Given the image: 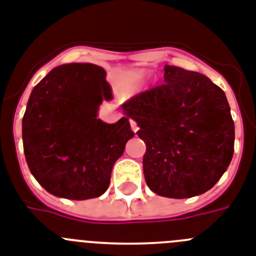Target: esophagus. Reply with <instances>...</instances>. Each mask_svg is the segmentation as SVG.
<instances>
[{"instance_id": "34e87169", "label": "esophagus", "mask_w": 256, "mask_h": 256, "mask_svg": "<svg viewBox=\"0 0 256 256\" xmlns=\"http://www.w3.org/2000/svg\"><path fill=\"white\" fill-rule=\"evenodd\" d=\"M130 128H132V130H133V132H134V133H136L137 130H138V126H137V123H136V122H134V120H133V119L130 120Z\"/></svg>"}]
</instances>
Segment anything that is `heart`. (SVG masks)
I'll list each match as a JSON object with an SVG mask.
<instances>
[{"mask_svg": "<svg viewBox=\"0 0 256 256\" xmlns=\"http://www.w3.org/2000/svg\"><path fill=\"white\" fill-rule=\"evenodd\" d=\"M142 71H134L130 75V82H137V80H140V78H142Z\"/></svg>", "mask_w": 256, "mask_h": 256, "instance_id": "obj_1", "label": "heart"}]
</instances>
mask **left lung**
<instances>
[{
	"label": "left lung",
	"mask_w": 256,
	"mask_h": 256,
	"mask_svg": "<svg viewBox=\"0 0 256 256\" xmlns=\"http://www.w3.org/2000/svg\"><path fill=\"white\" fill-rule=\"evenodd\" d=\"M146 144L150 190L192 198L220 180L234 152V123L226 93L200 72L164 66V84L123 104Z\"/></svg>",
	"instance_id": "left-lung-1"
}]
</instances>
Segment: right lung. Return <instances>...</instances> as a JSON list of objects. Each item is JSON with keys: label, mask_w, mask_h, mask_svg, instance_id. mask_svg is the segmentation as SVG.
Here are the masks:
<instances>
[{"label": "right lung", "mask_w": 256, "mask_h": 256, "mask_svg": "<svg viewBox=\"0 0 256 256\" xmlns=\"http://www.w3.org/2000/svg\"><path fill=\"white\" fill-rule=\"evenodd\" d=\"M112 98L102 67L90 63L58 66L36 85L22 122L28 168L56 196L82 200L110 185L114 163L134 136L130 116L107 124L98 108Z\"/></svg>", "instance_id": "1"}]
</instances>
